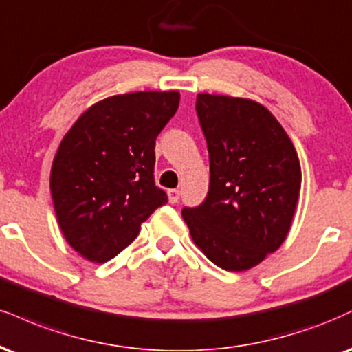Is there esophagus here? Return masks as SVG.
Instances as JSON below:
<instances>
[{
  "mask_svg": "<svg viewBox=\"0 0 352 352\" xmlns=\"http://www.w3.org/2000/svg\"><path fill=\"white\" fill-rule=\"evenodd\" d=\"M167 197H168V201H170V203H177V201H179V198H180V190H168Z\"/></svg>",
  "mask_w": 352,
  "mask_h": 352,
  "instance_id": "1",
  "label": "esophagus"
}]
</instances>
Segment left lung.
<instances>
[{"label": "left lung", "mask_w": 352, "mask_h": 352, "mask_svg": "<svg viewBox=\"0 0 352 352\" xmlns=\"http://www.w3.org/2000/svg\"><path fill=\"white\" fill-rule=\"evenodd\" d=\"M195 107L208 146L210 190L182 217L213 264L252 269L289 236L302 187L297 151L257 101L198 93Z\"/></svg>", "instance_id": "1"}]
</instances>
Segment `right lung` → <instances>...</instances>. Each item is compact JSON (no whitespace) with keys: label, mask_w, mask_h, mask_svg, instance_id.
I'll list each match as a JSON object with an SVG mask.
<instances>
[{"label":"right lung","mask_w":352,"mask_h":352,"mask_svg":"<svg viewBox=\"0 0 352 352\" xmlns=\"http://www.w3.org/2000/svg\"><path fill=\"white\" fill-rule=\"evenodd\" d=\"M179 101L177 90L108 96L63 135L50 168V193L63 238L85 259H113L167 203L154 184V149Z\"/></svg>","instance_id":"1"}]
</instances>
